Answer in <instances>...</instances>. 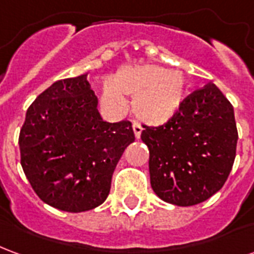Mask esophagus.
<instances>
[{
    "label": "esophagus",
    "mask_w": 254,
    "mask_h": 254,
    "mask_svg": "<svg viewBox=\"0 0 254 254\" xmlns=\"http://www.w3.org/2000/svg\"><path fill=\"white\" fill-rule=\"evenodd\" d=\"M132 127H133V133H134V137L140 138V136H141V132H143V127H140L137 122H133Z\"/></svg>",
    "instance_id": "34e87169"
}]
</instances>
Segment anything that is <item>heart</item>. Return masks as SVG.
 <instances>
[{"instance_id":"b5f03b06","label":"heart","mask_w":254,"mask_h":254,"mask_svg":"<svg viewBox=\"0 0 254 254\" xmlns=\"http://www.w3.org/2000/svg\"><path fill=\"white\" fill-rule=\"evenodd\" d=\"M188 80L180 70L158 65H127L102 85V100L109 107L124 111L125 95L133 96V114L147 125L160 127L181 111Z\"/></svg>"}]
</instances>
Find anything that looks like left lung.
I'll return each mask as SVG.
<instances>
[{
    "instance_id": "8db88e82",
    "label": "left lung",
    "mask_w": 254,
    "mask_h": 254,
    "mask_svg": "<svg viewBox=\"0 0 254 254\" xmlns=\"http://www.w3.org/2000/svg\"><path fill=\"white\" fill-rule=\"evenodd\" d=\"M149 178L156 196L178 207L220 190L235 159L234 109L215 84L188 96L181 111L159 127H145Z\"/></svg>"
}]
</instances>
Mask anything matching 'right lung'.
Segmentation results:
<instances>
[{
    "label": "right lung",
    "instance_id": "obj_1",
    "mask_svg": "<svg viewBox=\"0 0 254 254\" xmlns=\"http://www.w3.org/2000/svg\"><path fill=\"white\" fill-rule=\"evenodd\" d=\"M129 121L106 122L87 73L52 84L28 107L20 130L21 167L42 201L65 212L99 207L127 145Z\"/></svg>",
    "mask_w": 254,
    "mask_h": 254
}]
</instances>
